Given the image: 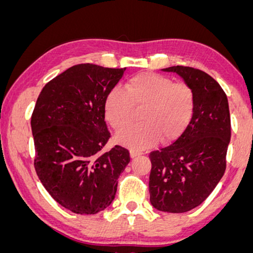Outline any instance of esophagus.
Segmentation results:
<instances>
[{
	"instance_id": "34e87169",
	"label": "esophagus",
	"mask_w": 253,
	"mask_h": 253,
	"mask_svg": "<svg viewBox=\"0 0 253 253\" xmlns=\"http://www.w3.org/2000/svg\"><path fill=\"white\" fill-rule=\"evenodd\" d=\"M141 154V152H139V151H136V150H130V157L131 158H136V157H138V155H140Z\"/></svg>"
}]
</instances>
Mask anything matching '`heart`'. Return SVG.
<instances>
[{
  "label": "heart",
  "mask_w": 253,
  "mask_h": 253,
  "mask_svg": "<svg viewBox=\"0 0 253 253\" xmlns=\"http://www.w3.org/2000/svg\"><path fill=\"white\" fill-rule=\"evenodd\" d=\"M124 89L113 88L105 99L106 120L117 131L129 124L133 107H143L139 114L141 123L129 126L116 137L117 143L124 146L144 150L160 138L165 143L174 140L192 119L195 95L185 83L141 72L127 79Z\"/></svg>",
  "instance_id": "heart-1"
}]
</instances>
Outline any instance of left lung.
I'll return each instance as SVG.
<instances>
[{"mask_svg":"<svg viewBox=\"0 0 253 253\" xmlns=\"http://www.w3.org/2000/svg\"><path fill=\"white\" fill-rule=\"evenodd\" d=\"M175 72L195 95L192 119L171 145L150 153V202L154 209L184 213L211 195L226 170L230 141V114L226 93L206 72L190 67Z\"/></svg>","mask_w":253,"mask_h":253,"instance_id":"left-lung-1","label":"left lung"}]
</instances>
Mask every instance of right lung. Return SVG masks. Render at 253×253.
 <instances>
[{
  "label": "right lung",
  "instance_id": "right-lung-1",
  "mask_svg": "<svg viewBox=\"0 0 253 253\" xmlns=\"http://www.w3.org/2000/svg\"><path fill=\"white\" fill-rule=\"evenodd\" d=\"M126 68L78 64L48 82L34 107V167L44 189L65 209L95 214L115 198L129 151L102 152L109 138L105 99Z\"/></svg>",
  "mask_w": 253,
  "mask_h": 253
}]
</instances>
